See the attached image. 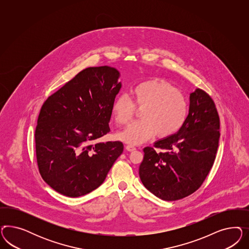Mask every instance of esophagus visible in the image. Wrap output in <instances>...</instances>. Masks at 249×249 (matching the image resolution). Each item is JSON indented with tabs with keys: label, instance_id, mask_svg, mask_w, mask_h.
Here are the masks:
<instances>
[{
	"label": "esophagus",
	"instance_id": "1",
	"mask_svg": "<svg viewBox=\"0 0 249 249\" xmlns=\"http://www.w3.org/2000/svg\"><path fill=\"white\" fill-rule=\"evenodd\" d=\"M126 150L128 151H135L136 148L134 146H132V145H127L126 146Z\"/></svg>",
	"mask_w": 249,
	"mask_h": 249
}]
</instances>
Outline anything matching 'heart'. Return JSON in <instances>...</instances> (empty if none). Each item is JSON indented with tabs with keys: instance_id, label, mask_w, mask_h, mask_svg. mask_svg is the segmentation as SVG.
I'll return each mask as SVG.
<instances>
[{
	"instance_id": "obj_1",
	"label": "heart",
	"mask_w": 249,
	"mask_h": 249,
	"mask_svg": "<svg viewBox=\"0 0 249 249\" xmlns=\"http://www.w3.org/2000/svg\"><path fill=\"white\" fill-rule=\"evenodd\" d=\"M133 101L126 95L116 98L112 107L115 121L126 125L141 108V120L129 124L119 134V139L130 145L173 135L184 124L188 114V102L172 84L153 78L137 84L131 90Z\"/></svg>"
}]
</instances>
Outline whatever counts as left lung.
<instances>
[{
    "label": "left lung",
    "instance_id": "1",
    "mask_svg": "<svg viewBox=\"0 0 249 249\" xmlns=\"http://www.w3.org/2000/svg\"><path fill=\"white\" fill-rule=\"evenodd\" d=\"M218 113L211 97L197 89L189 114L174 135L144 148L139 174L144 186L164 201L180 200L201 187L211 170L220 137Z\"/></svg>",
    "mask_w": 249,
    "mask_h": 249
}]
</instances>
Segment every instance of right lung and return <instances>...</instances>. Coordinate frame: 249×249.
Wrapping results in <instances>:
<instances>
[{
	"mask_svg": "<svg viewBox=\"0 0 249 249\" xmlns=\"http://www.w3.org/2000/svg\"><path fill=\"white\" fill-rule=\"evenodd\" d=\"M116 68H86L49 96L36 128L38 170L63 196L79 197L98 188L123 151L121 142H97L121 89Z\"/></svg>",
	"mask_w": 249,
	"mask_h": 249,
	"instance_id": "add662e5",
	"label": "right lung"
}]
</instances>
